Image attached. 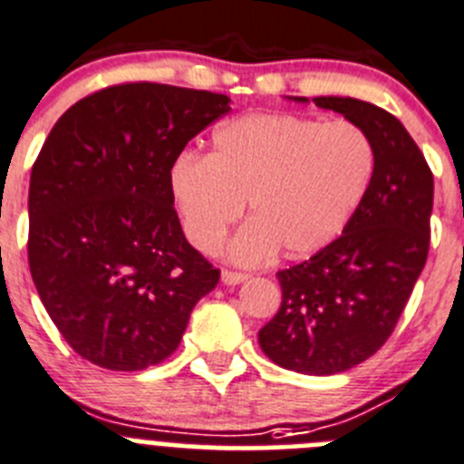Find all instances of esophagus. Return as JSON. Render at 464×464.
I'll list each match as a JSON object with an SVG mask.
<instances>
[{
    "instance_id": "obj_1",
    "label": "esophagus",
    "mask_w": 464,
    "mask_h": 464,
    "mask_svg": "<svg viewBox=\"0 0 464 464\" xmlns=\"http://www.w3.org/2000/svg\"><path fill=\"white\" fill-rule=\"evenodd\" d=\"M245 278H249V274L233 272V269H222V281L227 283V285H237V283H242Z\"/></svg>"
}]
</instances>
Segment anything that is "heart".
<instances>
[{
	"label": "heart",
	"mask_w": 464,
	"mask_h": 464,
	"mask_svg": "<svg viewBox=\"0 0 464 464\" xmlns=\"http://www.w3.org/2000/svg\"><path fill=\"white\" fill-rule=\"evenodd\" d=\"M374 165V145L358 124L251 112L213 133L208 156H179L169 190L188 240L204 254L219 249L246 204L251 224L231 256L251 265L276 249L308 256L335 240L361 206Z\"/></svg>",
	"instance_id": "heart-1"
}]
</instances>
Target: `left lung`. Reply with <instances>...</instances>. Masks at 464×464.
Returning <instances> with one entry per match:
<instances>
[{"label":"left lung","mask_w":464,"mask_h":464,"mask_svg":"<svg viewBox=\"0 0 464 464\" xmlns=\"http://www.w3.org/2000/svg\"><path fill=\"white\" fill-rule=\"evenodd\" d=\"M313 102L365 129L374 177L337 240L278 269L281 305L258 342L285 370L328 376L361 365L392 335L429 258L433 172L392 112L352 97Z\"/></svg>","instance_id":"left-lung-1"}]
</instances>
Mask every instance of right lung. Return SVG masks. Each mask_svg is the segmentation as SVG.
Instances as JSON below:
<instances>
[{"mask_svg":"<svg viewBox=\"0 0 464 464\" xmlns=\"http://www.w3.org/2000/svg\"><path fill=\"white\" fill-rule=\"evenodd\" d=\"M231 111L208 90L129 81L88 94L49 131L29 183V269L67 344L140 372L177 352L219 281L183 236L169 168Z\"/></svg>","mask_w":464,"mask_h":464,"instance_id":"1","label":"right lung"}]
</instances>
